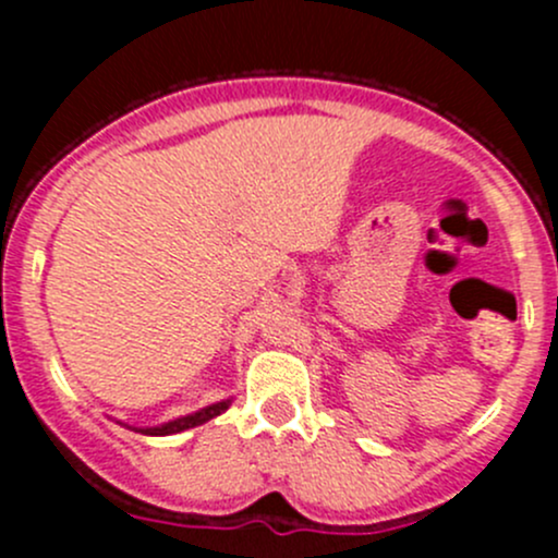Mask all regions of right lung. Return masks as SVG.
<instances>
[{
  "label": "right lung",
  "instance_id": "add662e5",
  "mask_svg": "<svg viewBox=\"0 0 558 558\" xmlns=\"http://www.w3.org/2000/svg\"><path fill=\"white\" fill-rule=\"evenodd\" d=\"M227 408H229V399H227V402L210 404V408L199 410V413H194V415H183V418L170 421V424H165V426H154V429H143V435H174V432L191 429V426H199V424H205V421L216 418V415H221Z\"/></svg>",
  "mask_w": 558,
  "mask_h": 558
}]
</instances>
